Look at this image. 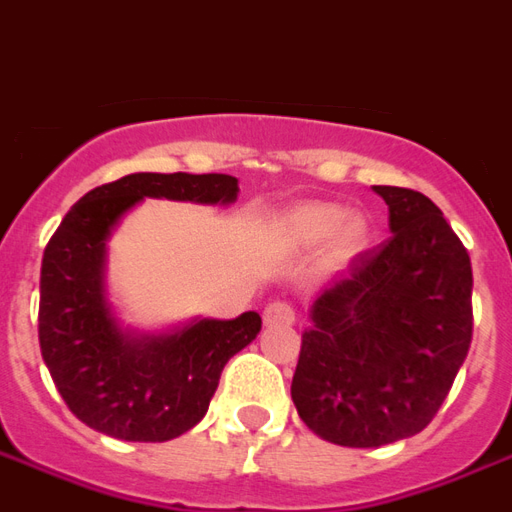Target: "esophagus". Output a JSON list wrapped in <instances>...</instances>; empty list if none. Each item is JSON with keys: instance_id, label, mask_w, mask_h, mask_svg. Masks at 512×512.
I'll list each match as a JSON object with an SVG mask.
<instances>
[{"instance_id": "1", "label": "esophagus", "mask_w": 512, "mask_h": 512, "mask_svg": "<svg viewBox=\"0 0 512 512\" xmlns=\"http://www.w3.org/2000/svg\"><path fill=\"white\" fill-rule=\"evenodd\" d=\"M263 320H266L268 325H290L295 320L293 304H287V301H271V304L263 309Z\"/></svg>"}]
</instances>
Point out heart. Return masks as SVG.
Wrapping results in <instances>:
<instances>
[{
	"label": "heart",
	"instance_id": "heart-1",
	"mask_svg": "<svg viewBox=\"0 0 512 512\" xmlns=\"http://www.w3.org/2000/svg\"><path fill=\"white\" fill-rule=\"evenodd\" d=\"M344 222V211L336 206H304L295 208L293 214L287 217V233L304 246H317L328 241V238L339 230ZM344 241L350 244L361 236V222L350 219L344 225Z\"/></svg>",
	"mask_w": 512,
	"mask_h": 512
}]
</instances>
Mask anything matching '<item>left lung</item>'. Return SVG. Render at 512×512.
Returning <instances> with one entry per match:
<instances>
[{
    "label": "left lung",
    "mask_w": 512,
    "mask_h": 512,
    "mask_svg": "<svg viewBox=\"0 0 512 512\" xmlns=\"http://www.w3.org/2000/svg\"><path fill=\"white\" fill-rule=\"evenodd\" d=\"M374 192L393 236L317 295L290 388L306 426L344 448L426 429L472 342V263L448 219L415 189Z\"/></svg>",
    "instance_id": "left-lung-1"
}]
</instances>
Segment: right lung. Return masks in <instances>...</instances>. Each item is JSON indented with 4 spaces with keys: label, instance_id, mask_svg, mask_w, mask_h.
Returning a JSON list of instances; mask_svg holds the SVG:
<instances>
[{
    "label": "right lung",
    "instance_id": "right-lung-1",
    "mask_svg": "<svg viewBox=\"0 0 512 512\" xmlns=\"http://www.w3.org/2000/svg\"><path fill=\"white\" fill-rule=\"evenodd\" d=\"M143 198L233 203L225 173H130L86 192L43 252L40 352L56 391L89 429L127 442H168L198 426L225 363L260 333V314L195 320L160 336L124 331L105 295V241Z\"/></svg>",
    "mask_w": 512,
    "mask_h": 512
}]
</instances>
